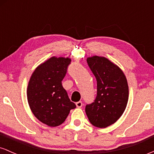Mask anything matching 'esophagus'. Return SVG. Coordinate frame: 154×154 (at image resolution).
Here are the masks:
<instances>
[{
	"label": "esophagus",
	"instance_id": "obj_1",
	"mask_svg": "<svg viewBox=\"0 0 154 154\" xmlns=\"http://www.w3.org/2000/svg\"><path fill=\"white\" fill-rule=\"evenodd\" d=\"M76 106H77V108H81L82 106V101H78L76 103Z\"/></svg>",
	"mask_w": 154,
	"mask_h": 154
}]
</instances>
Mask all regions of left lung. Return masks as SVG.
Wrapping results in <instances>:
<instances>
[{
  "label": "left lung",
  "mask_w": 154,
  "mask_h": 154,
  "mask_svg": "<svg viewBox=\"0 0 154 154\" xmlns=\"http://www.w3.org/2000/svg\"><path fill=\"white\" fill-rule=\"evenodd\" d=\"M96 78L97 96L85 106V113L93 126L105 128L115 123L126 109L129 88L126 77L115 63L103 56L87 59Z\"/></svg>",
  "instance_id": "obj_1"
}]
</instances>
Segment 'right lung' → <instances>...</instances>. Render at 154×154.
<instances>
[{
    "instance_id": "obj_1",
    "label": "right lung",
    "mask_w": 154,
    "mask_h": 154,
    "mask_svg": "<svg viewBox=\"0 0 154 154\" xmlns=\"http://www.w3.org/2000/svg\"><path fill=\"white\" fill-rule=\"evenodd\" d=\"M70 62L68 57L53 56L35 69L28 83L26 95L32 112L49 127L61 125L76 108L61 83Z\"/></svg>"
}]
</instances>
